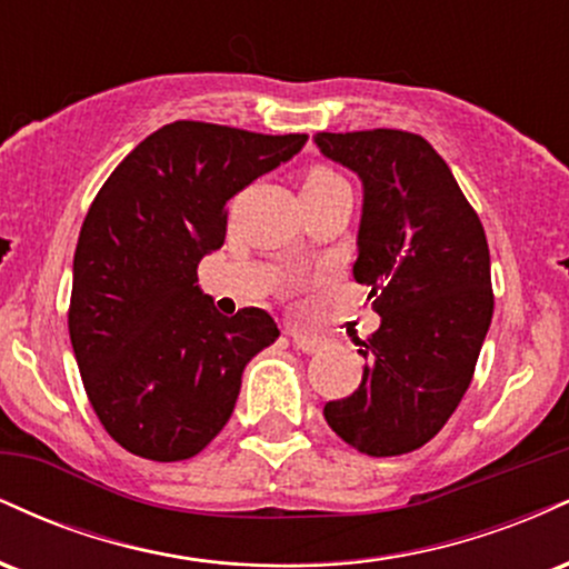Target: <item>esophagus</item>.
<instances>
[{
  "label": "esophagus",
  "instance_id": "1",
  "mask_svg": "<svg viewBox=\"0 0 569 569\" xmlns=\"http://www.w3.org/2000/svg\"><path fill=\"white\" fill-rule=\"evenodd\" d=\"M289 337L293 339V345H297V350H302V352H316V350H321V345H323V337L310 335V331L297 329V326H289Z\"/></svg>",
  "mask_w": 569,
  "mask_h": 569
}]
</instances>
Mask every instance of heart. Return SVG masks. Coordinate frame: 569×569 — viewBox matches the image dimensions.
I'll return each instance as SVG.
<instances>
[{
	"label": "heart",
	"mask_w": 569,
	"mask_h": 569,
	"mask_svg": "<svg viewBox=\"0 0 569 569\" xmlns=\"http://www.w3.org/2000/svg\"><path fill=\"white\" fill-rule=\"evenodd\" d=\"M331 181H342V179H339L337 173L326 171V168H316V171H312L305 179V187H310V184H331Z\"/></svg>",
	"instance_id": "obj_1"
}]
</instances>
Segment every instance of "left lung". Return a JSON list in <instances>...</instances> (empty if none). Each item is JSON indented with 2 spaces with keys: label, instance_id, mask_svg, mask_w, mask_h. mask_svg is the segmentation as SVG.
<instances>
[{
  "label": "left lung",
  "instance_id": "8db88e82",
  "mask_svg": "<svg viewBox=\"0 0 569 569\" xmlns=\"http://www.w3.org/2000/svg\"><path fill=\"white\" fill-rule=\"evenodd\" d=\"M312 141L361 179L352 278L369 286L382 318L358 342L361 385L326 403L323 417L371 457L415 452L466 396L492 321L485 227L422 136L377 128Z\"/></svg>",
  "mask_w": 569,
  "mask_h": 569
}]
</instances>
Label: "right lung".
<instances>
[{
    "mask_svg": "<svg viewBox=\"0 0 569 569\" xmlns=\"http://www.w3.org/2000/svg\"><path fill=\"white\" fill-rule=\"evenodd\" d=\"M305 141L171 122L96 194L74 251L69 337L98 420L128 452L198 455L230 420L246 363L278 339L259 307L221 316L198 264L224 243L227 200Z\"/></svg>",
    "mask_w": 569,
    "mask_h": 569,
    "instance_id": "obj_1",
    "label": "right lung"
}]
</instances>
